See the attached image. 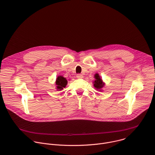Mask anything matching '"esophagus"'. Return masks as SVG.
I'll list each match as a JSON object with an SVG mask.
<instances>
[{
	"label": "esophagus",
	"mask_w": 155,
	"mask_h": 155,
	"mask_svg": "<svg viewBox=\"0 0 155 155\" xmlns=\"http://www.w3.org/2000/svg\"><path fill=\"white\" fill-rule=\"evenodd\" d=\"M83 75H81V74H77V77L78 78H83Z\"/></svg>",
	"instance_id": "obj_1"
}]
</instances>
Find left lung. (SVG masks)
<instances>
[{
  "label": "left lung",
  "mask_w": 155,
  "mask_h": 155,
  "mask_svg": "<svg viewBox=\"0 0 155 155\" xmlns=\"http://www.w3.org/2000/svg\"><path fill=\"white\" fill-rule=\"evenodd\" d=\"M94 77L96 78V80L94 81V87L97 89V90H100L104 87V83L102 81V80L100 77L99 75L96 74L94 75ZM101 91V90H99Z\"/></svg>",
  "instance_id": "obj_1"
}]
</instances>
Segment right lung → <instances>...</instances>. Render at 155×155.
<instances>
[{
	"mask_svg": "<svg viewBox=\"0 0 155 155\" xmlns=\"http://www.w3.org/2000/svg\"><path fill=\"white\" fill-rule=\"evenodd\" d=\"M55 84L57 85V89L61 90L65 87L67 84V80L62 76H59L56 80Z\"/></svg>",
	"mask_w": 155,
	"mask_h": 155,
	"instance_id": "add662e5",
	"label": "right lung"
}]
</instances>
